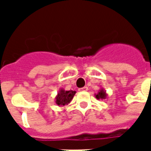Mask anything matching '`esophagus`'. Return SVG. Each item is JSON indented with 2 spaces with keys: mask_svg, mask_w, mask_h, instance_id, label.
<instances>
[{
  "mask_svg": "<svg viewBox=\"0 0 151 151\" xmlns=\"http://www.w3.org/2000/svg\"><path fill=\"white\" fill-rule=\"evenodd\" d=\"M87 90H88V87H87V86H84V87H82V88L80 89V91H87Z\"/></svg>",
  "mask_w": 151,
  "mask_h": 151,
  "instance_id": "34e87169",
  "label": "esophagus"
}]
</instances>
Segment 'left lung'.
Here are the masks:
<instances>
[{"label": "left lung", "instance_id": "obj_1", "mask_svg": "<svg viewBox=\"0 0 151 151\" xmlns=\"http://www.w3.org/2000/svg\"><path fill=\"white\" fill-rule=\"evenodd\" d=\"M95 97L97 99H107L108 97V94H107V92L105 91L104 88H101L99 91H98L97 94H95Z\"/></svg>", "mask_w": 151, "mask_h": 151}]
</instances>
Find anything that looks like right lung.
<instances>
[{
	"label": "right lung",
	"mask_w": 151,
	"mask_h": 151,
	"mask_svg": "<svg viewBox=\"0 0 151 151\" xmlns=\"http://www.w3.org/2000/svg\"><path fill=\"white\" fill-rule=\"evenodd\" d=\"M75 94V91H71V90L65 91L64 89L60 88L55 98V102H56V105L59 107L68 105L71 102Z\"/></svg>",
	"instance_id": "add662e5"
}]
</instances>
